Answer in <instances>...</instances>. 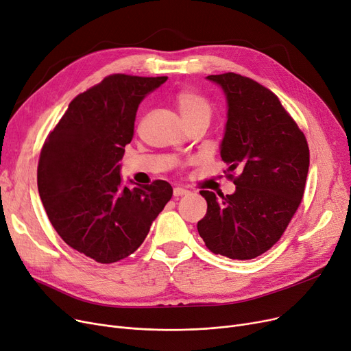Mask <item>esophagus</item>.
<instances>
[{
	"label": "esophagus",
	"mask_w": 351,
	"mask_h": 351,
	"mask_svg": "<svg viewBox=\"0 0 351 351\" xmlns=\"http://www.w3.org/2000/svg\"><path fill=\"white\" fill-rule=\"evenodd\" d=\"M189 193H190L189 190H186V189H181V187H176V189H174V191H173L174 197H182V195H187Z\"/></svg>",
	"instance_id": "esophagus-1"
}]
</instances>
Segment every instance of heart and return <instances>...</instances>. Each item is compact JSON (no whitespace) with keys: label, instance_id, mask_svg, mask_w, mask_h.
Returning <instances> with one entry per match:
<instances>
[{"label":"heart","instance_id":"b5f03b06","mask_svg":"<svg viewBox=\"0 0 351 351\" xmlns=\"http://www.w3.org/2000/svg\"><path fill=\"white\" fill-rule=\"evenodd\" d=\"M176 104L180 110V114L186 124L207 120L210 121L213 107L208 99L194 90H181L176 95Z\"/></svg>","mask_w":351,"mask_h":351}]
</instances>
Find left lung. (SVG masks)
I'll list each match as a JSON object with an SVG mask.
<instances>
[{
	"mask_svg": "<svg viewBox=\"0 0 351 351\" xmlns=\"http://www.w3.org/2000/svg\"><path fill=\"white\" fill-rule=\"evenodd\" d=\"M228 103L221 160L234 194L202 190L207 202L198 234L210 252L232 260L256 258L285 234L304 194L310 152L304 132L278 97L257 81L226 73L208 75Z\"/></svg>",
	"mask_w": 351,
	"mask_h": 351,
	"instance_id": "8db88e82",
	"label": "left lung"
}]
</instances>
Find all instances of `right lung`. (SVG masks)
I'll return each mask as SVG.
<instances>
[{"mask_svg":"<svg viewBox=\"0 0 351 351\" xmlns=\"http://www.w3.org/2000/svg\"><path fill=\"white\" fill-rule=\"evenodd\" d=\"M165 80L106 77L73 99L41 148L37 182L48 219L66 244L97 263L134 253L173 195L164 180L128 189L120 177L138 104Z\"/></svg>","mask_w":351,"mask_h":351,"instance_id":"obj_1","label":"right lung"}]
</instances>
